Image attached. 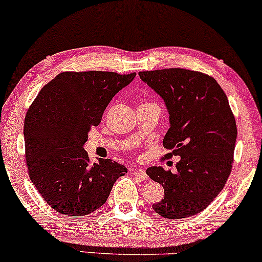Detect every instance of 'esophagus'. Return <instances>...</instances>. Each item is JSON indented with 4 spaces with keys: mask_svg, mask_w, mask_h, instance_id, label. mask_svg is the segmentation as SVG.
Returning a JSON list of instances; mask_svg holds the SVG:
<instances>
[{
    "mask_svg": "<svg viewBox=\"0 0 262 262\" xmlns=\"http://www.w3.org/2000/svg\"><path fill=\"white\" fill-rule=\"evenodd\" d=\"M132 171H134V174L136 175V177H138L141 180L143 181H148L149 180V177L148 174L145 173L144 169H142V168H139V169H132Z\"/></svg>",
    "mask_w": 262,
    "mask_h": 262,
    "instance_id": "obj_1",
    "label": "esophagus"
}]
</instances>
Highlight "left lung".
Segmentation results:
<instances>
[{
	"label": "left lung",
	"instance_id": "left-lung-1",
	"mask_svg": "<svg viewBox=\"0 0 262 262\" xmlns=\"http://www.w3.org/2000/svg\"><path fill=\"white\" fill-rule=\"evenodd\" d=\"M139 77L166 102L170 127L164 159L181 157L177 173L150 167L146 174L164 188L152 210L168 220L202 212L231 173L237 127L228 98L209 75L180 68L141 71Z\"/></svg>",
	"mask_w": 262,
	"mask_h": 262
}]
</instances>
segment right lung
Instances as JSON below:
<instances>
[{
	"label": "right lung",
	"instance_id": "add662e5",
	"mask_svg": "<svg viewBox=\"0 0 262 262\" xmlns=\"http://www.w3.org/2000/svg\"><path fill=\"white\" fill-rule=\"evenodd\" d=\"M136 73L64 71L45 84L24 124L28 175L46 203L66 216L101 207L126 167L110 159L89 162L83 144L107 105Z\"/></svg>",
	"mask_w": 262,
	"mask_h": 262
}]
</instances>
